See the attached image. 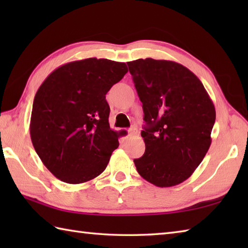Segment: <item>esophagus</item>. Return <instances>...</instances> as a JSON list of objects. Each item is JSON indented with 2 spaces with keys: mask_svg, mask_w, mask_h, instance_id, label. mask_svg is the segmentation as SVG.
I'll list each match as a JSON object with an SVG mask.
<instances>
[{
  "mask_svg": "<svg viewBox=\"0 0 248 248\" xmlns=\"http://www.w3.org/2000/svg\"><path fill=\"white\" fill-rule=\"evenodd\" d=\"M136 133H138V129H136L135 127H132V128H130V129L128 130V134H129V136L135 135Z\"/></svg>",
  "mask_w": 248,
  "mask_h": 248,
  "instance_id": "esophagus-1",
  "label": "esophagus"
}]
</instances>
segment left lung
Segmentation results:
<instances>
[{
  "mask_svg": "<svg viewBox=\"0 0 248 248\" xmlns=\"http://www.w3.org/2000/svg\"><path fill=\"white\" fill-rule=\"evenodd\" d=\"M143 103L146 149L134 160L140 175L159 187L192 176L211 145L215 108L202 83L176 62L140 59L127 62Z\"/></svg>",
  "mask_w": 248,
  "mask_h": 248,
  "instance_id": "left-lung-1",
  "label": "left lung"
}]
</instances>
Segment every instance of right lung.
<instances>
[{
    "instance_id": "obj_1",
    "label": "right lung",
    "mask_w": 248,
    "mask_h": 248,
    "mask_svg": "<svg viewBox=\"0 0 248 248\" xmlns=\"http://www.w3.org/2000/svg\"><path fill=\"white\" fill-rule=\"evenodd\" d=\"M128 72L107 59L70 62L51 72L37 91L30 133L45 166L70 184L87 182L108 166L119 146L109 128L105 94Z\"/></svg>"
}]
</instances>
